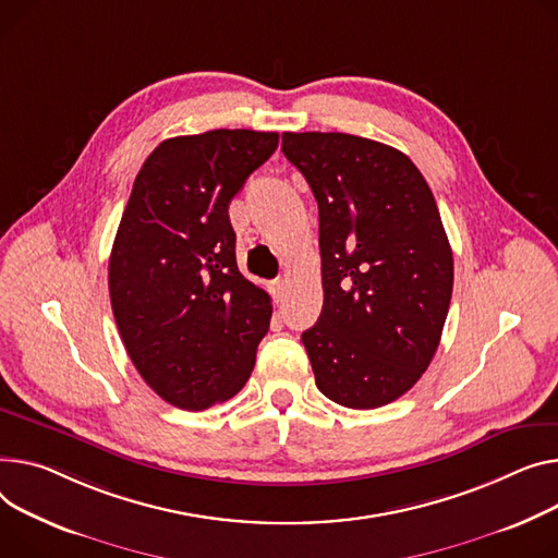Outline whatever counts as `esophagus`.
Masks as SVG:
<instances>
[{"label":"esophagus","mask_w":558,"mask_h":558,"mask_svg":"<svg viewBox=\"0 0 558 558\" xmlns=\"http://www.w3.org/2000/svg\"><path fill=\"white\" fill-rule=\"evenodd\" d=\"M284 291H287V282L284 280H274L271 282V293H274V301L276 303H282Z\"/></svg>","instance_id":"1"}]
</instances>
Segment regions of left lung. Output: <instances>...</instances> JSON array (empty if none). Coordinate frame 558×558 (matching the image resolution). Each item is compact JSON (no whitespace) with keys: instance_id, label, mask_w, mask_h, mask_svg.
<instances>
[{"instance_id":"obj_1","label":"left lung","mask_w":558,"mask_h":558,"mask_svg":"<svg viewBox=\"0 0 558 558\" xmlns=\"http://www.w3.org/2000/svg\"><path fill=\"white\" fill-rule=\"evenodd\" d=\"M318 202L323 312L303 331L318 390L369 411L411 390L441 339L453 251L417 166L379 141L284 132Z\"/></svg>"}]
</instances>
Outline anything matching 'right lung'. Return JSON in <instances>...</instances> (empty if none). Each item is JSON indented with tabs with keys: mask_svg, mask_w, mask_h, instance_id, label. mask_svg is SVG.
Here are the masks:
<instances>
[{
	"mask_svg": "<svg viewBox=\"0 0 558 558\" xmlns=\"http://www.w3.org/2000/svg\"><path fill=\"white\" fill-rule=\"evenodd\" d=\"M278 132L210 130L159 143L138 170L109 255V299L143 381L183 411L238 395L271 299L235 263L229 204Z\"/></svg>",
	"mask_w": 558,
	"mask_h": 558,
	"instance_id": "1",
	"label": "right lung"
}]
</instances>
